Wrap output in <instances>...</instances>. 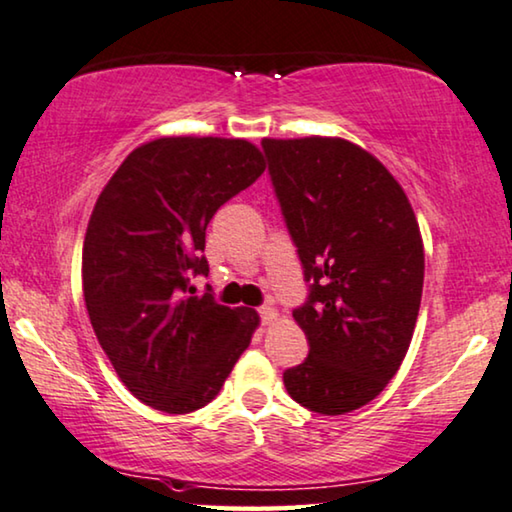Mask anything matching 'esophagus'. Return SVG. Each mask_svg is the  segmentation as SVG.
<instances>
[{"instance_id":"obj_1","label":"esophagus","mask_w":512,"mask_h":512,"mask_svg":"<svg viewBox=\"0 0 512 512\" xmlns=\"http://www.w3.org/2000/svg\"><path fill=\"white\" fill-rule=\"evenodd\" d=\"M259 318H262L264 325H273L278 320V311L273 306H262L259 308Z\"/></svg>"}]
</instances>
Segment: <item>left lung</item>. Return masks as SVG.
Listing matches in <instances>:
<instances>
[{
  "mask_svg": "<svg viewBox=\"0 0 512 512\" xmlns=\"http://www.w3.org/2000/svg\"><path fill=\"white\" fill-rule=\"evenodd\" d=\"M262 148L311 283L292 313L308 357L283 373L285 390L315 413H352L408 352L424 283L420 225L397 178L357 143L304 136Z\"/></svg>",
  "mask_w": 512,
  "mask_h": 512,
  "instance_id": "obj_1",
  "label": "left lung"
}]
</instances>
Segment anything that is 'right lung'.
Wrapping results in <instances>:
<instances>
[{"label": "right lung", "mask_w": 512, "mask_h": 512, "mask_svg": "<svg viewBox=\"0 0 512 512\" xmlns=\"http://www.w3.org/2000/svg\"><path fill=\"white\" fill-rule=\"evenodd\" d=\"M266 164L246 139L162 136L125 157L92 208L83 297L97 341L136 399L192 413L218 397L250 345L253 308L190 297L208 273L206 227Z\"/></svg>", "instance_id": "right-lung-1"}]
</instances>
